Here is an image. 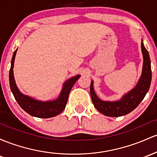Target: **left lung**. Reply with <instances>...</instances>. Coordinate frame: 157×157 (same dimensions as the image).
<instances>
[{
  "label": "left lung",
  "instance_id": "left-lung-1",
  "mask_svg": "<svg viewBox=\"0 0 157 157\" xmlns=\"http://www.w3.org/2000/svg\"><path fill=\"white\" fill-rule=\"evenodd\" d=\"M141 52L144 62L141 78L136 87L124 95L121 100L108 102L99 99L94 92V83L91 82L90 90L92 102L94 107L104 115L109 117H120L129 114L139 105L145 97L151 86L152 72L149 53L143 44V41L141 42Z\"/></svg>",
  "mask_w": 157,
  "mask_h": 157
}]
</instances>
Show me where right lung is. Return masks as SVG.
<instances>
[{
    "mask_svg": "<svg viewBox=\"0 0 157 157\" xmlns=\"http://www.w3.org/2000/svg\"><path fill=\"white\" fill-rule=\"evenodd\" d=\"M17 49L14 52L11 61V67L10 70V85L12 92L15 99H16L18 105L21 108L36 117L41 118H48V117H55L60 112H63L67 105L69 94L71 90L72 86L79 78L80 75H78L67 80L63 85V87L60 96L57 99L53 101H47V102H41L31 97L25 96L18 90L17 86L15 82L14 76H13V66H14L15 57H16Z\"/></svg>",
    "mask_w": 157,
    "mask_h": 157,
    "instance_id": "obj_1",
    "label": "right lung"
}]
</instances>
